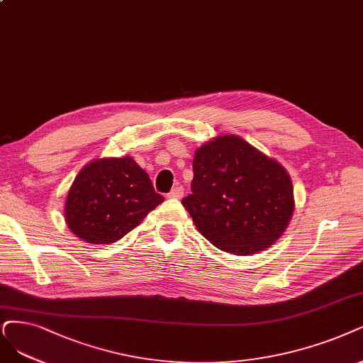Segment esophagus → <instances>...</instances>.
Masks as SVG:
<instances>
[{"instance_id": "34e87169", "label": "esophagus", "mask_w": 363, "mask_h": 363, "mask_svg": "<svg viewBox=\"0 0 363 363\" xmlns=\"http://www.w3.org/2000/svg\"><path fill=\"white\" fill-rule=\"evenodd\" d=\"M184 196V186L181 185H177L174 189H172V191L167 194L169 199H182Z\"/></svg>"}]
</instances>
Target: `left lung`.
Instances as JSON below:
<instances>
[{
	"label": "left lung",
	"mask_w": 363,
	"mask_h": 363,
	"mask_svg": "<svg viewBox=\"0 0 363 363\" xmlns=\"http://www.w3.org/2000/svg\"><path fill=\"white\" fill-rule=\"evenodd\" d=\"M193 170L191 194L182 205L213 247L250 256L287 229L294 209L289 173L244 139L225 134L202 145Z\"/></svg>",
	"instance_id": "1"
}]
</instances>
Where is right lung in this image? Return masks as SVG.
Listing matches in <instances>:
<instances>
[{
    "label": "right lung",
    "mask_w": 363,
    "mask_h": 363,
    "mask_svg": "<svg viewBox=\"0 0 363 363\" xmlns=\"http://www.w3.org/2000/svg\"><path fill=\"white\" fill-rule=\"evenodd\" d=\"M164 197L131 157L100 158L77 173L65 200L69 229L88 244L116 242Z\"/></svg>",
    "instance_id": "right-lung-1"
}]
</instances>
